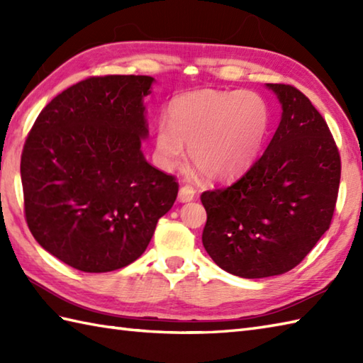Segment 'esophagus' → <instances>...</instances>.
<instances>
[{
    "label": "esophagus",
    "mask_w": 363,
    "mask_h": 363,
    "mask_svg": "<svg viewBox=\"0 0 363 363\" xmlns=\"http://www.w3.org/2000/svg\"><path fill=\"white\" fill-rule=\"evenodd\" d=\"M195 195H196V191H195L194 187L184 186L179 190V195H177V199H179V203H190L191 199L195 198Z\"/></svg>",
    "instance_id": "esophagus-1"
}]
</instances>
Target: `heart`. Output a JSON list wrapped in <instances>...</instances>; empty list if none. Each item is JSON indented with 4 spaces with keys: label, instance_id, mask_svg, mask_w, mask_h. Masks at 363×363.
<instances>
[{
    "label": "heart",
    "instance_id": "heart-1",
    "mask_svg": "<svg viewBox=\"0 0 363 363\" xmlns=\"http://www.w3.org/2000/svg\"><path fill=\"white\" fill-rule=\"evenodd\" d=\"M269 107L256 91L194 90L174 96L154 137L157 164L173 172L186 157L212 181L233 179L257 157L269 129Z\"/></svg>",
    "mask_w": 363,
    "mask_h": 363
}]
</instances>
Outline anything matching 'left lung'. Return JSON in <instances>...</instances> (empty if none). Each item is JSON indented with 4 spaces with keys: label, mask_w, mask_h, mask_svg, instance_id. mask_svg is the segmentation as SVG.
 Masks as SVG:
<instances>
[{
    "label": "left lung",
    "mask_w": 363,
    "mask_h": 363,
    "mask_svg": "<svg viewBox=\"0 0 363 363\" xmlns=\"http://www.w3.org/2000/svg\"><path fill=\"white\" fill-rule=\"evenodd\" d=\"M265 86L282 109L272 142L233 186L201 195L207 254L245 279L295 268L329 229L340 184V156L321 113L295 87Z\"/></svg>",
    "instance_id": "left-lung-1"
}]
</instances>
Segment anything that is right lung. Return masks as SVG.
Here are the masks:
<instances>
[{"label": "right lung", "mask_w": 363, "mask_h": 363, "mask_svg": "<svg viewBox=\"0 0 363 363\" xmlns=\"http://www.w3.org/2000/svg\"><path fill=\"white\" fill-rule=\"evenodd\" d=\"M151 76L89 78L38 115L21 154L29 230L79 272L133 264L177 196L173 176L146 162Z\"/></svg>", "instance_id": "add662e5"}]
</instances>
